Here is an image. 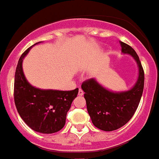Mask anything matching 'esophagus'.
<instances>
[{"label": "esophagus", "instance_id": "1", "mask_svg": "<svg viewBox=\"0 0 159 159\" xmlns=\"http://www.w3.org/2000/svg\"><path fill=\"white\" fill-rule=\"evenodd\" d=\"M78 95L79 96H83V95H84V91H83V90H82V89H80V90H79Z\"/></svg>", "mask_w": 159, "mask_h": 159}]
</instances>
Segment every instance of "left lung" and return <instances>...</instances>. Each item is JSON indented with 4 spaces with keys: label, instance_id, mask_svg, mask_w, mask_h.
<instances>
[{
    "label": "left lung",
    "instance_id": "left-lung-1",
    "mask_svg": "<svg viewBox=\"0 0 159 159\" xmlns=\"http://www.w3.org/2000/svg\"><path fill=\"white\" fill-rule=\"evenodd\" d=\"M122 52L131 55L139 68V76L133 87L127 91L113 92L102 86L95 79L84 81L81 88L91 121L97 128L112 131L129 121L137 109L144 88V70L138 55L131 46L120 41Z\"/></svg>",
    "mask_w": 159,
    "mask_h": 159
}]
</instances>
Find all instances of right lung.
I'll use <instances>...</instances> for the list:
<instances>
[{
    "label": "right lung",
    "instance_id": "1",
    "mask_svg": "<svg viewBox=\"0 0 159 159\" xmlns=\"http://www.w3.org/2000/svg\"><path fill=\"white\" fill-rule=\"evenodd\" d=\"M32 46L22 54L16 68L15 105L20 117L29 127L39 133L52 134L59 131L65 125L67 113L78 95L79 88L63 91L40 90L32 86L25 78L22 66L23 59Z\"/></svg>",
    "mask_w": 159,
    "mask_h": 159
}]
</instances>
